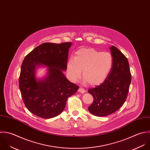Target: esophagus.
I'll return each instance as SVG.
<instances>
[{
    "label": "esophagus",
    "mask_w": 150,
    "mask_h": 150,
    "mask_svg": "<svg viewBox=\"0 0 150 150\" xmlns=\"http://www.w3.org/2000/svg\"><path fill=\"white\" fill-rule=\"evenodd\" d=\"M79 91L81 93H85V90L83 88H81V87H80L79 88Z\"/></svg>",
    "instance_id": "obj_1"
}]
</instances>
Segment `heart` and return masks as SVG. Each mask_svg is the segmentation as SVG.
Returning a JSON list of instances; mask_svg holds the SVG:
<instances>
[{
  "mask_svg": "<svg viewBox=\"0 0 150 150\" xmlns=\"http://www.w3.org/2000/svg\"><path fill=\"white\" fill-rule=\"evenodd\" d=\"M112 66V57L109 53L93 48H83L76 52L73 59L69 60L67 69L73 82L80 79L83 70L84 82L96 86L105 81Z\"/></svg>",
  "mask_w": 150,
  "mask_h": 150,
  "instance_id": "heart-1",
  "label": "heart"
}]
</instances>
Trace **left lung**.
I'll return each mask as SVG.
<instances>
[{
  "label": "left lung",
  "instance_id": "left-lung-1",
  "mask_svg": "<svg viewBox=\"0 0 150 150\" xmlns=\"http://www.w3.org/2000/svg\"><path fill=\"white\" fill-rule=\"evenodd\" d=\"M112 66L105 81L88 92L94 98L89 112L97 116H105L117 110L127 98L132 80L126 57L116 47L112 46Z\"/></svg>",
  "mask_w": 150,
  "mask_h": 150
}]
</instances>
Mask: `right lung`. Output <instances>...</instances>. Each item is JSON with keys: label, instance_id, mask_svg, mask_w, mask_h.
I'll list each match as a JSON object with an SVG mask.
<instances>
[{"label": "right lung", "instance_id": "1", "mask_svg": "<svg viewBox=\"0 0 150 150\" xmlns=\"http://www.w3.org/2000/svg\"><path fill=\"white\" fill-rule=\"evenodd\" d=\"M71 42L44 43L30 52L24 59L19 77V88L27 108L44 119L54 117L64 110L67 98L79 87L69 81L62 70L67 69L69 48ZM49 67V74L37 81L35 67Z\"/></svg>", "mask_w": 150, "mask_h": 150}]
</instances>
